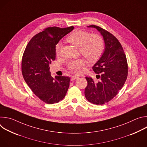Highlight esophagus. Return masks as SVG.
<instances>
[{
	"instance_id": "esophagus-1",
	"label": "esophagus",
	"mask_w": 147,
	"mask_h": 147,
	"mask_svg": "<svg viewBox=\"0 0 147 147\" xmlns=\"http://www.w3.org/2000/svg\"><path fill=\"white\" fill-rule=\"evenodd\" d=\"M78 77H77V76H72V77H71V81L75 80H76V79H77Z\"/></svg>"
}]
</instances>
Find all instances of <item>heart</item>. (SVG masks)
Returning a JSON list of instances; mask_svg holds the SVG:
<instances>
[{
    "instance_id": "obj_1",
    "label": "heart",
    "mask_w": 147,
    "mask_h": 147,
    "mask_svg": "<svg viewBox=\"0 0 147 147\" xmlns=\"http://www.w3.org/2000/svg\"><path fill=\"white\" fill-rule=\"evenodd\" d=\"M68 42L79 48L81 53L90 62L96 61L102 55L105 45L102 38L97 34H91L83 30H76L70 33L66 38ZM60 44L56 45V53L59 55ZM86 60L83 58L71 60L68 61L67 67L69 70L76 74H80L84 69Z\"/></svg>"
}]
</instances>
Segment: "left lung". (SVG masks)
<instances>
[{
	"label": "left lung",
	"instance_id": "left-lung-1",
	"mask_svg": "<svg viewBox=\"0 0 147 147\" xmlns=\"http://www.w3.org/2000/svg\"><path fill=\"white\" fill-rule=\"evenodd\" d=\"M96 28L103 36L105 48L100 58L92 69L100 79L95 82L91 77H86L88 84L85 88V96L91 103L103 105L112 100L121 89L126 81L128 65L123 47L118 39L111 33L99 26Z\"/></svg>",
	"mask_w": 147,
	"mask_h": 147
}]
</instances>
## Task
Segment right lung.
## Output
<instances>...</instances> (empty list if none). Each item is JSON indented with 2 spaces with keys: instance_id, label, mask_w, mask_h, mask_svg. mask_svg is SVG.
<instances>
[{
  "instance_id": "add662e5",
  "label": "right lung",
  "mask_w": 147,
  "mask_h": 147,
  "mask_svg": "<svg viewBox=\"0 0 147 147\" xmlns=\"http://www.w3.org/2000/svg\"><path fill=\"white\" fill-rule=\"evenodd\" d=\"M73 29V26L47 28L31 38L23 53V78L34 94L46 103L53 104L61 100L69 87L70 78L52 77L49 65L55 60L56 45L59 41Z\"/></svg>"
}]
</instances>
